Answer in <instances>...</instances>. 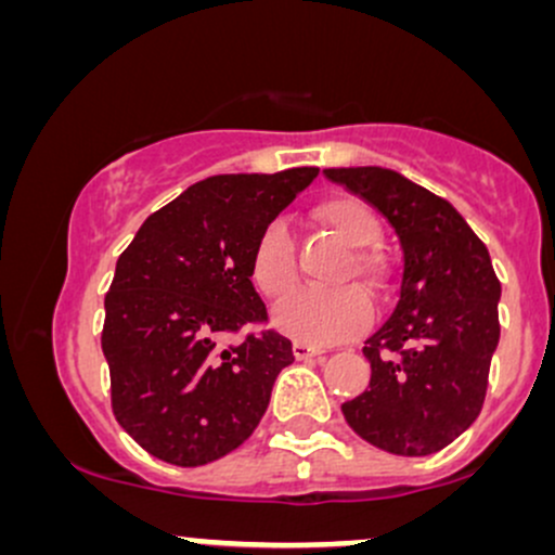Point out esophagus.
Wrapping results in <instances>:
<instances>
[{
    "instance_id": "esophagus-1",
    "label": "esophagus",
    "mask_w": 555,
    "mask_h": 555,
    "mask_svg": "<svg viewBox=\"0 0 555 555\" xmlns=\"http://www.w3.org/2000/svg\"><path fill=\"white\" fill-rule=\"evenodd\" d=\"M292 352H295L297 360H310V358H318V354H321V349L313 347V344L302 341V339H295V344H292Z\"/></svg>"
}]
</instances>
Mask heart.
Instances as JSON below:
<instances>
[{"mask_svg": "<svg viewBox=\"0 0 555 555\" xmlns=\"http://www.w3.org/2000/svg\"><path fill=\"white\" fill-rule=\"evenodd\" d=\"M315 219L339 237L347 247L349 260L344 263L339 282L358 276L371 289L384 286L386 266L378 253L371 250L378 240V219L365 203L354 197H328L315 208ZM250 276L266 297H282L297 282L295 242L282 221H271L258 234L250 258ZM371 299L360 286L339 289H297L273 308V323L284 334L313 344H336L358 336L371 321Z\"/></svg>", "mask_w": 555, "mask_h": 555, "instance_id": "obj_1", "label": "heart"}]
</instances>
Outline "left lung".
Returning a JSON list of instances; mask_svg holds the SVG:
<instances>
[{
    "instance_id": "left-lung-1",
    "label": "left lung",
    "mask_w": 555,
    "mask_h": 555,
    "mask_svg": "<svg viewBox=\"0 0 555 555\" xmlns=\"http://www.w3.org/2000/svg\"><path fill=\"white\" fill-rule=\"evenodd\" d=\"M386 216L404 271L399 299L362 354L371 384L341 412L388 454L441 451L475 423L499 347V299L488 247L443 197L384 167L323 169Z\"/></svg>"
}]
</instances>
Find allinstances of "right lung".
<instances>
[{"label":"right lung","mask_w":555,"mask_h":555,"mask_svg":"<svg viewBox=\"0 0 555 555\" xmlns=\"http://www.w3.org/2000/svg\"><path fill=\"white\" fill-rule=\"evenodd\" d=\"M318 177L216 175L143 221L104 297L101 349L117 423L156 460L201 467L258 428L292 341L273 328L221 347V336L266 323L250 282L258 234Z\"/></svg>","instance_id":"right-lung-1"}]
</instances>
